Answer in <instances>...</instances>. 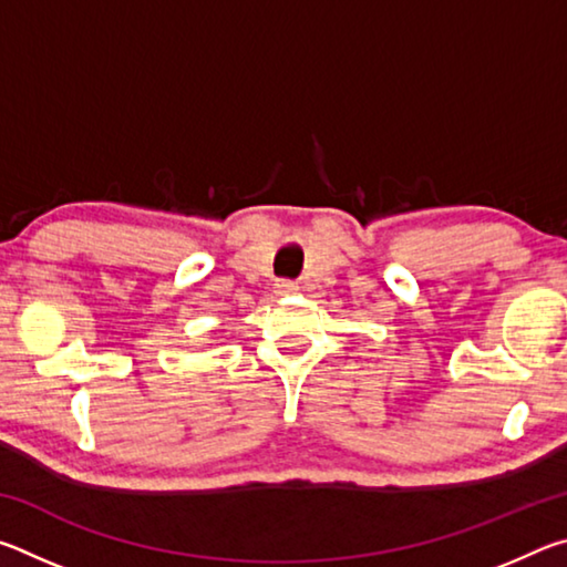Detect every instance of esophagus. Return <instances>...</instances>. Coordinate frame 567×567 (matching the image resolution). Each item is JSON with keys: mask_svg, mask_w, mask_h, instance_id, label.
I'll return each instance as SVG.
<instances>
[{"mask_svg": "<svg viewBox=\"0 0 567 567\" xmlns=\"http://www.w3.org/2000/svg\"><path fill=\"white\" fill-rule=\"evenodd\" d=\"M292 292H297V285L292 280L277 282V295H292Z\"/></svg>", "mask_w": 567, "mask_h": 567, "instance_id": "obj_1", "label": "esophagus"}]
</instances>
